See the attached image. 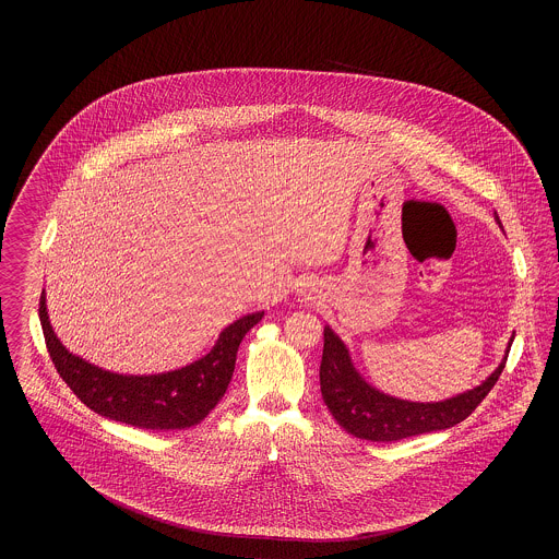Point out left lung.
I'll list each match as a JSON object with an SVG mask.
<instances>
[{"mask_svg":"<svg viewBox=\"0 0 559 559\" xmlns=\"http://www.w3.org/2000/svg\"><path fill=\"white\" fill-rule=\"evenodd\" d=\"M497 222L503 228L499 215ZM506 362L507 356L481 385L465 394L442 402H408L392 399L369 385L354 369L344 342L324 326L320 392L326 408L347 433L371 442H396L402 438L447 429L467 419L495 388Z\"/></svg>","mask_w":559,"mask_h":559,"instance_id":"obj_1","label":"left lung"}]
</instances>
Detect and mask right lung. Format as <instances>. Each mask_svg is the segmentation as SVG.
<instances>
[{
  "label": "right lung",
  "mask_w": 559,
  "mask_h": 559,
  "mask_svg": "<svg viewBox=\"0 0 559 559\" xmlns=\"http://www.w3.org/2000/svg\"><path fill=\"white\" fill-rule=\"evenodd\" d=\"M264 312L247 314L219 333L212 352L178 371L160 374H119L98 369L71 354L53 335L39 299V320L53 367L73 394L94 413L140 429H185L201 424L226 394L240 342Z\"/></svg>",
  "instance_id": "add662e5"
}]
</instances>
